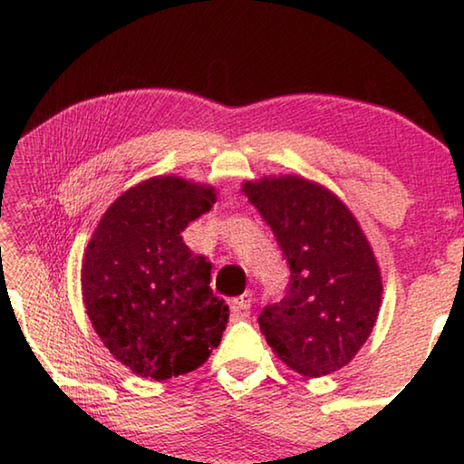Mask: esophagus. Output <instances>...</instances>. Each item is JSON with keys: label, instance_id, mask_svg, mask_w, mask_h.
<instances>
[{"label": "esophagus", "instance_id": "esophagus-1", "mask_svg": "<svg viewBox=\"0 0 464 464\" xmlns=\"http://www.w3.org/2000/svg\"><path fill=\"white\" fill-rule=\"evenodd\" d=\"M254 304V293L252 291H246L244 295H239L237 299H233V307L237 310L239 314H247L249 307Z\"/></svg>", "mask_w": 464, "mask_h": 464}]
</instances>
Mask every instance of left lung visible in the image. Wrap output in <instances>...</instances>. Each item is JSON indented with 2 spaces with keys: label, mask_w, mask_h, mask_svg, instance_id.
I'll use <instances>...</instances> for the list:
<instances>
[{
  "label": "left lung",
  "mask_w": 464,
  "mask_h": 464,
  "mask_svg": "<svg viewBox=\"0 0 464 464\" xmlns=\"http://www.w3.org/2000/svg\"><path fill=\"white\" fill-rule=\"evenodd\" d=\"M291 268L286 295L264 307L275 355L305 378L343 370L376 326L382 270L362 225L326 186L295 173L241 183Z\"/></svg>",
  "instance_id": "left-lung-1"
}]
</instances>
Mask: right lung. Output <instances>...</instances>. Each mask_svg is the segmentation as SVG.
I'll use <instances>...</instances> for the list:
<instances>
[{
	"mask_svg": "<svg viewBox=\"0 0 464 464\" xmlns=\"http://www.w3.org/2000/svg\"><path fill=\"white\" fill-rule=\"evenodd\" d=\"M215 202V186L154 175L109 206L84 249L88 320L140 378L160 382L198 370L229 322V305L210 289L212 264L181 237Z\"/></svg>",
	"mask_w": 464,
	"mask_h": 464,
	"instance_id": "1",
	"label": "right lung"
}]
</instances>
